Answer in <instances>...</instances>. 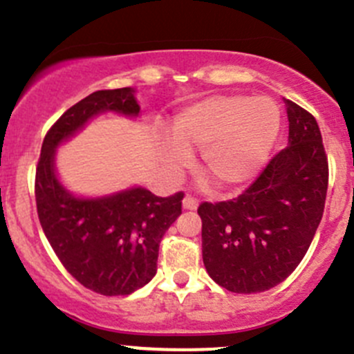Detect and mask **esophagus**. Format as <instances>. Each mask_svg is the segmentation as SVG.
Instances as JSON below:
<instances>
[{
    "instance_id": "esophagus-1",
    "label": "esophagus",
    "mask_w": 354,
    "mask_h": 354,
    "mask_svg": "<svg viewBox=\"0 0 354 354\" xmlns=\"http://www.w3.org/2000/svg\"><path fill=\"white\" fill-rule=\"evenodd\" d=\"M197 205H198V198L192 197V195H187V197L183 198L185 209H190V211H194V209H197Z\"/></svg>"
}]
</instances>
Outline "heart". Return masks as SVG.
Returning <instances> with one entry per match:
<instances>
[{
    "label": "heart",
    "mask_w": 354,
    "mask_h": 354,
    "mask_svg": "<svg viewBox=\"0 0 354 354\" xmlns=\"http://www.w3.org/2000/svg\"><path fill=\"white\" fill-rule=\"evenodd\" d=\"M280 128L279 107L268 98L218 95L185 111L174 121L176 145L166 153L167 166L181 173L192 150H202V169L221 190H233L257 173Z\"/></svg>",
    "instance_id": "1"
}]
</instances>
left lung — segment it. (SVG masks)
<instances>
[{
	"instance_id": "1",
	"label": "left lung",
	"mask_w": 354,
	"mask_h": 354,
	"mask_svg": "<svg viewBox=\"0 0 354 354\" xmlns=\"http://www.w3.org/2000/svg\"><path fill=\"white\" fill-rule=\"evenodd\" d=\"M289 145L232 201L202 202V259L230 292L270 290L310 249L322 221L328 159L317 119L286 100Z\"/></svg>"
}]
</instances>
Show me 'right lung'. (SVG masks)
<instances>
[{"label": "right lung", "instance_id": "right-lung-1", "mask_svg": "<svg viewBox=\"0 0 354 354\" xmlns=\"http://www.w3.org/2000/svg\"><path fill=\"white\" fill-rule=\"evenodd\" d=\"M105 111L136 115L131 88L100 90L72 105L48 129L36 166V207L41 228L64 268L102 296H128L157 272L159 243L181 214L183 192L157 197L133 188L104 198H75L58 183L53 153L62 140Z\"/></svg>", "mask_w": 354, "mask_h": 354}]
</instances>
